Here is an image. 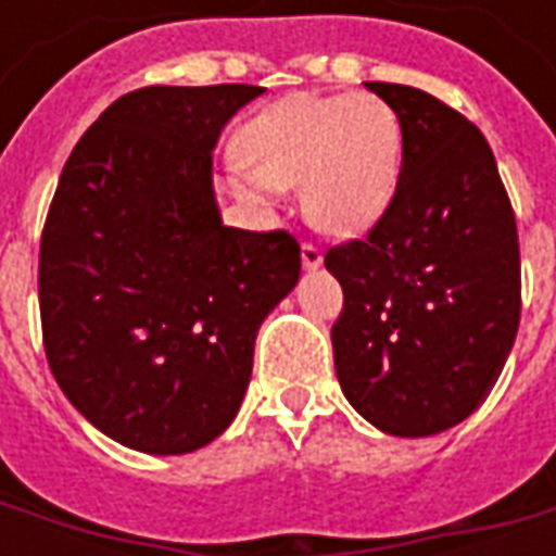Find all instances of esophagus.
I'll return each instance as SVG.
<instances>
[{
  "mask_svg": "<svg viewBox=\"0 0 556 556\" xmlns=\"http://www.w3.org/2000/svg\"><path fill=\"white\" fill-rule=\"evenodd\" d=\"M301 258L306 270H315V267H321V262H325V255H321V250L315 243H303Z\"/></svg>",
  "mask_w": 556,
  "mask_h": 556,
  "instance_id": "esophagus-1",
  "label": "esophagus"
}]
</instances>
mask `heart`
Instances as JSON below:
<instances>
[{
  "label": "heart",
  "instance_id": "b5f03b06",
  "mask_svg": "<svg viewBox=\"0 0 556 556\" xmlns=\"http://www.w3.org/2000/svg\"><path fill=\"white\" fill-rule=\"evenodd\" d=\"M229 175L247 202L301 184L303 214L327 235H363L384 217L402 169L396 110L375 94H291L238 139Z\"/></svg>",
  "mask_w": 556,
  "mask_h": 556
}]
</instances>
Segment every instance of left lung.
I'll return each instance as SVG.
<instances>
[{"label":"left lung","instance_id":"obj_1","mask_svg":"<svg viewBox=\"0 0 556 556\" xmlns=\"http://www.w3.org/2000/svg\"><path fill=\"white\" fill-rule=\"evenodd\" d=\"M399 115L402 172L363 241L327 250L345 306L330 330L342 393L396 438H429L485 402L518 333L521 258L479 127L429 91L366 83Z\"/></svg>","mask_w":556,"mask_h":556}]
</instances>
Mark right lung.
Masks as SVG:
<instances>
[{
    "label": "right lung",
    "mask_w": 556,
    "mask_h": 556,
    "mask_svg": "<svg viewBox=\"0 0 556 556\" xmlns=\"http://www.w3.org/2000/svg\"><path fill=\"white\" fill-rule=\"evenodd\" d=\"M262 86H148L71 151L41 235L43 349L106 438L184 455L229 429L255 333L298 279L289 231L223 226L214 157Z\"/></svg>",
    "instance_id": "add662e5"
}]
</instances>
